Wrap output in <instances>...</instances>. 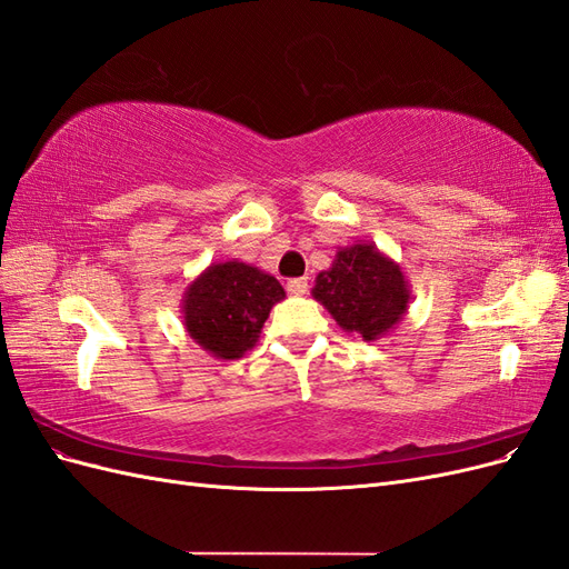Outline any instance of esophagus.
<instances>
[{
    "instance_id": "obj_1",
    "label": "esophagus",
    "mask_w": 569,
    "mask_h": 569,
    "mask_svg": "<svg viewBox=\"0 0 569 569\" xmlns=\"http://www.w3.org/2000/svg\"><path fill=\"white\" fill-rule=\"evenodd\" d=\"M287 291H289L291 297H303L306 291H308V280H306V278L289 280V282H287Z\"/></svg>"
}]
</instances>
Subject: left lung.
Here are the masks:
<instances>
[{
  "label": "left lung",
  "mask_w": 569,
  "mask_h": 569,
  "mask_svg": "<svg viewBox=\"0 0 569 569\" xmlns=\"http://www.w3.org/2000/svg\"><path fill=\"white\" fill-rule=\"evenodd\" d=\"M311 295L343 332L377 341L408 313L412 299L401 266L375 244L341 247L332 268L318 272Z\"/></svg>",
  "instance_id": "obj_1"
}]
</instances>
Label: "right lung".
<instances>
[{"mask_svg": "<svg viewBox=\"0 0 569 569\" xmlns=\"http://www.w3.org/2000/svg\"><path fill=\"white\" fill-rule=\"evenodd\" d=\"M284 299L282 284L242 261L211 263L187 284L182 325L199 347L220 360L242 358L256 347L270 308Z\"/></svg>", "mask_w": 569, "mask_h": 569, "instance_id": "add662e5", "label": "right lung"}]
</instances>
